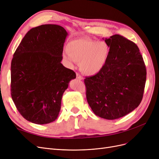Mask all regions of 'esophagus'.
<instances>
[{"label": "esophagus", "instance_id": "obj_1", "mask_svg": "<svg viewBox=\"0 0 159 159\" xmlns=\"http://www.w3.org/2000/svg\"><path fill=\"white\" fill-rule=\"evenodd\" d=\"M76 77H77V79L79 80H83L82 76H81L80 74H79L78 73H77V74H76Z\"/></svg>", "mask_w": 159, "mask_h": 159}]
</instances>
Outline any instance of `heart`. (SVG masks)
I'll return each mask as SVG.
<instances>
[{
	"label": "heart",
	"instance_id": "heart-1",
	"mask_svg": "<svg viewBox=\"0 0 159 159\" xmlns=\"http://www.w3.org/2000/svg\"><path fill=\"white\" fill-rule=\"evenodd\" d=\"M66 51L68 58L80 62L81 70L89 75L98 74L105 68L110 53L109 47L105 42L87 38L70 41Z\"/></svg>",
	"mask_w": 159,
	"mask_h": 159
}]
</instances>
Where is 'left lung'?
Listing matches in <instances>:
<instances>
[{
  "label": "left lung",
  "mask_w": 159,
  "mask_h": 159,
  "mask_svg": "<svg viewBox=\"0 0 159 159\" xmlns=\"http://www.w3.org/2000/svg\"><path fill=\"white\" fill-rule=\"evenodd\" d=\"M103 40L110 49L109 58L99 74L85 78L86 98L95 115L113 120L133 111L140 104L147 71L134 42L118 34Z\"/></svg>",
  "instance_id": "left-lung-1"
}]
</instances>
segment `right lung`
I'll return each mask as SVG.
<instances>
[{
	"mask_svg": "<svg viewBox=\"0 0 159 159\" xmlns=\"http://www.w3.org/2000/svg\"><path fill=\"white\" fill-rule=\"evenodd\" d=\"M56 25L33 28L23 38L11 62V96L22 116L44 125L58 117L61 101L75 73L62 65L66 37Z\"/></svg>",
	"mask_w": 159,
	"mask_h": 159,
	"instance_id": "obj_1",
	"label": "right lung"
}]
</instances>
